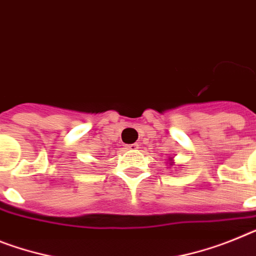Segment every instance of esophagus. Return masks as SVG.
Here are the masks:
<instances>
[{
	"instance_id": "1",
	"label": "esophagus",
	"mask_w": 256,
	"mask_h": 256,
	"mask_svg": "<svg viewBox=\"0 0 256 256\" xmlns=\"http://www.w3.org/2000/svg\"><path fill=\"white\" fill-rule=\"evenodd\" d=\"M126 150H136L138 149V145L137 144H132V145H126Z\"/></svg>"
}]
</instances>
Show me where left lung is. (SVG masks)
<instances>
[{"mask_svg":"<svg viewBox=\"0 0 256 256\" xmlns=\"http://www.w3.org/2000/svg\"><path fill=\"white\" fill-rule=\"evenodd\" d=\"M167 163H170V166H174V156H168V162Z\"/></svg>","mask_w":256,"mask_h":256,"instance_id":"1","label":"left lung"}]
</instances>
